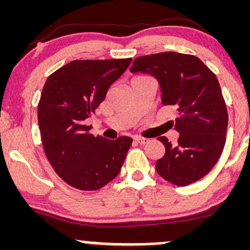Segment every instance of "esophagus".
Instances as JSON below:
<instances>
[{
  "instance_id": "34e87169",
  "label": "esophagus",
  "mask_w": 250,
  "mask_h": 250,
  "mask_svg": "<svg viewBox=\"0 0 250 250\" xmlns=\"http://www.w3.org/2000/svg\"><path fill=\"white\" fill-rule=\"evenodd\" d=\"M134 141L139 145H146V143L149 142L148 139H145V137H134Z\"/></svg>"
}]
</instances>
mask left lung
<instances>
[{"label":"left lung","mask_w":250,"mask_h":250,"mask_svg":"<svg viewBox=\"0 0 250 250\" xmlns=\"http://www.w3.org/2000/svg\"><path fill=\"white\" fill-rule=\"evenodd\" d=\"M130 71L156 79L163 105H175L180 116L176 143L159 137L166 153L156 161L157 174L176 186H188L207 175L226 143L228 114L215 74L199 57L166 53L140 56Z\"/></svg>","instance_id":"8db88e82"}]
</instances>
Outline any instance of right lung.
<instances>
[{"instance_id": "obj_1", "label": "right lung", "mask_w": 250, "mask_h": 250, "mask_svg": "<svg viewBox=\"0 0 250 250\" xmlns=\"http://www.w3.org/2000/svg\"><path fill=\"white\" fill-rule=\"evenodd\" d=\"M131 59L76 60L48 77L39 102L42 145L61 179L81 190H97L121 170L133 140L89 134L91 116L109 87L127 70Z\"/></svg>"}]
</instances>
